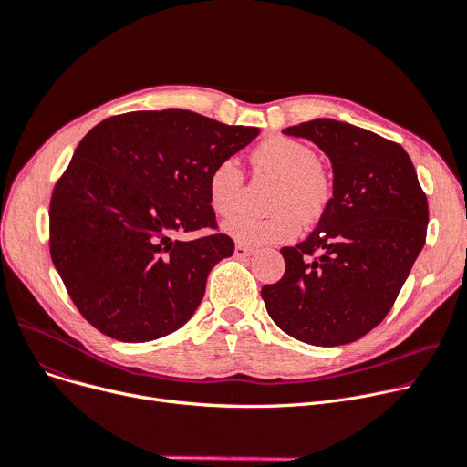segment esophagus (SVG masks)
<instances>
[{"label":"esophagus","mask_w":467,"mask_h":467,"mask_svg":"<svg viewBox=\"0 0 467 467\" xmlns=\"http://www.w3.org/2000/svg\"><path fill=\"white\" fill-rule=\"evenodd\" d=\"M254 253V249H251V246H246V244H235V251H234V254H235V258H246V256H251Z\"/></svg>","instance_id":"esophagus-1"}]
</instances>
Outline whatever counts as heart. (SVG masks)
Here are the masks:
<instances>
[{"label":"heart","instance_id":"1","mask_svg":"<svg viewBox=\"0 0 467 467\" xmlns=\"http://www.w3.org/2000/svg\"><path fill=\"white\" fill-rule=\"evenodd\" d=\"M256 173L277 179L271 192L267 216L237 214L224 223V232L246 244L285 243L297 235L299 221L311 224L326 213L332 200V181L320 168L317 150L299 140L275 135L251 154ZM243 171L235 158L218 160L207 175V196L213 211L232 214L241 200Z\"/></svg>","mask_w":467,"mask_h":467}]
</instances>
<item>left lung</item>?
Returning a JSON list of instances; mask_svg holds the SVG:
<instances>
[{
  "label": "left lung",
  "instance_id": "obj_1",
  "mask_svg": "<svg viewBox=\"0 0 467 467\" xmlns=\"http://www.w3.org/2000/svg\"><path fill=\"white\" fill-rule=\"evenodd\" d=\"M283 133L330 158L334 196L306 241L283 246L285 275L262 299L294 339L347 345L392 309L426 243L428 200L403 147L369 130L317 119Z\"/></svg>",
  "mask_w": 467,
  "mask_h": 467
}]
</instances>
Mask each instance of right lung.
<instances>
[{
  "mask_svg": "<svg viewBox=\"0 0 467 467\" xmlns=\"http://www.w3.org/2000/svg\"><path fill=\"white\" fill-rule=\"evenodd\" d=\"M260 133L163 109L94 126L52 190L50 256L96 330L145 343L173 334L202 304L209 271L234 254L216 230L207 175Z\"/></svg>",
  "mask_w": 467,
  "mask_h": 467,
  "instance_id": "right-lung-1",
  "label": "right lung"
}]
</instances>
